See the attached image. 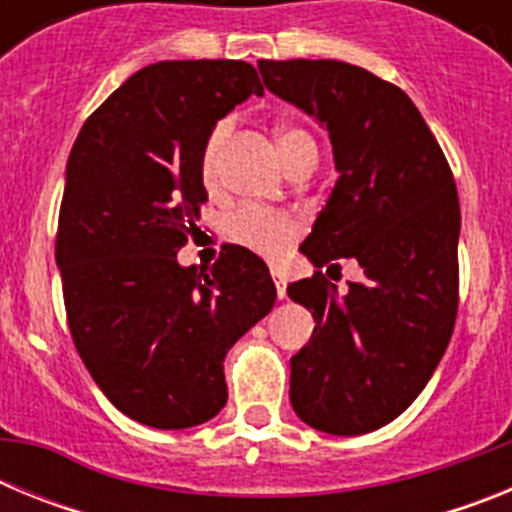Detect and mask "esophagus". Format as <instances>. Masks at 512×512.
<instances>
[{"label":"esophagus","mask_w":512,"mask_h":512,"mask_svg":"<svg viewBox=\"0 0 512 512\" xmlns=\"http://www.w3.org/2000/svg\"><path fill=\"white\" fill-rule=\"evenodd\" d=\"M271 277H274V284H277V297L279 300H284V297H287V282H284L282 271L271 269Z\"/></svg>","instance_id":"esophagus-1"}]
</instances>
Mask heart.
Listing matches in <instances>:
<instances>
[{
	"mask_svg": "<svg viewBox=\"0 0 512 512\" xmlns=\"http://www.w3.org/2000/svg\"><path fill=\"white\" fill-rule=\"evenodd\" d=\"M230 135V122H217L215 128L207 135L205 146L200 153V182L205 189L217 187V176H220V153H223L225 140ZM277 146L282 151L284 164L289 158H295L302 148L315 146L310 133L295 125H282L277 130ZM300 233L297 217L289 212L277 210H259V207H243L235 215L228 217V235L235 243L251 248V251L277 259L279 253L287 251V246Z\"/></svg>",
	"mask_w": 512,
	"mask_h": 512,
	"instance_id": "b5f03b06",
	"label": "heart"
}]
</instances>
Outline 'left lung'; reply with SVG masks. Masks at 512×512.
<instances>
[{"mask_svg":"<svg viewBox=\"0 0 512 512\" xmlns=\"http://www.w3.org/2000/svg\"><path fill=\"white\" fill-rule=\"evenodd\" d=\"M271 94L328 130L338 182L300 251L354 259L346 295L315 277L287 295L315 318L289 359V400L333 436L377 431L410 408L451 341L459 305V197L449 161L408 94L343 61H259Z\"/></svg>","mask_w":512,"mask_h":512,"instance_id":"obj_1","label":"left lung"}]
</instances>
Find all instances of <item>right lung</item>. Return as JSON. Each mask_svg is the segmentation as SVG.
<instances>
[{
	"label": "right lung",
	"instance_id": "add662e5",
	"mask_svg": "<svg viewBox=\"0 0 512 512\" xmlns=\"http://www.w3.org/2000/svg\"><path fill=\"white\" fill-rule=\"evenodd\" d=\"M264 94L246 61H158L92 112L69 153L56 264L76 351L120 413L179 431L228 402L223 361L274 307L264 261L230 246L210 274L176 251L200 220V153Z\"/></svg>",
	"mask_w": 512,
	"mask_h": 512
}]
</instances>
